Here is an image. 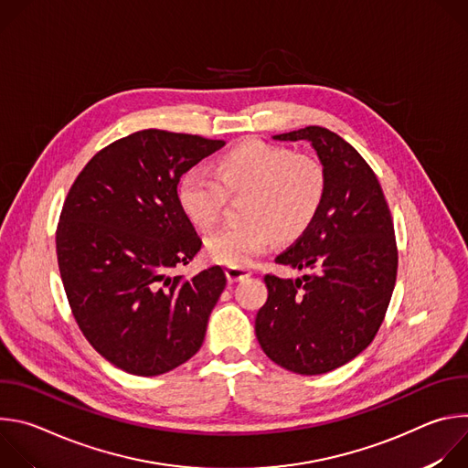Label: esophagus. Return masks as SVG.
Wrapping results in <instances>:
<instances>
[{
  "label": "esophagus",
  "mask_w": 468,
  "mask_h": 468,
  "mask_svg": "<svg viewBox=\"0 0 468 468\" xmlns=\"http://www.w3.org/2000/svg\"><path fill=\"white\" fill-rule=\"evenodd\" d=\"M226 276H228L229 283H235V282H242V280L250 278L251 271L246 269V266H228Z\"/></svg>",
  "instance_id": "1"
}]
</instances>
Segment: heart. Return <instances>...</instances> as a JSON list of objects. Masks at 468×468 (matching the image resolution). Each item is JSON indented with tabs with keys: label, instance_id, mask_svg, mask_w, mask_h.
<instances>
[{
	"label": "heart",
	"instance_id": "heart-1",
	"mask_svg": "<svg viewBox=\"0 0 468 468\" xmlns=\"http://www.w3.org/2000/svg\"><path fill=\"white\" fill-rule=\"evenodd\" d=\"M229 194H246V222L220 226L206 237L207 255L229 266L250 264L278 240L300 237L316 218L325 196L324 166L309 155L262 141L242 143L215 163V174L194 166L177 186L185 215L199 228L213 226Z\"/></svg>",
	"mask_w": 468,
	"mask_h": 468
}]
</instances>
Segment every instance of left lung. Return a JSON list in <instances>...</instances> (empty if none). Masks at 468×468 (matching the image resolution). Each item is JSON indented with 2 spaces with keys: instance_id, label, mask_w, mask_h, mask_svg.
I'll list each match as a JSON object with an SVG mask.
<instances>
[{
  "instance_id": "left-lung-1",
  "label": "left lung",
  "mask_w": 468,
  "mask_h": 468,
  "mask_svg": "<svg viewBox=\"0 0 468 468\" xmlns=\"http://www.w3.org/2000/svg\"><path fill=\"white\" fill-rule=\"evenodd\" d=\"M272 139L313 146L325 196L311 226L276 257L305 274L264 276L269 298L255 316V335L280 367L325 374L357 357L383 322L398 271L394 226L376 174L337 133L309 125Z\"/></svg>"
}]
</instances>
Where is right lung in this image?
Here are the masks:
<instances>
[{
    "label": "right lung",
    "instance_id": "right-lung-1",
    "mask_svg": "<svg viewBox=\"0 0 468 468\" xmlns=\"http://www.w3.org/2000/svg\"><path fill=\"white\" fill-rule=\"evenodd\" d=\"M224 144L137 131L98 152L66 196L55 237L66 298L94 350L129 374L170 372L206 339L226 274L170 276L202 248L177 183Z\"/></svg>",
    "mask_w": 468,
    "mask_h": 468
}]
</instances>
